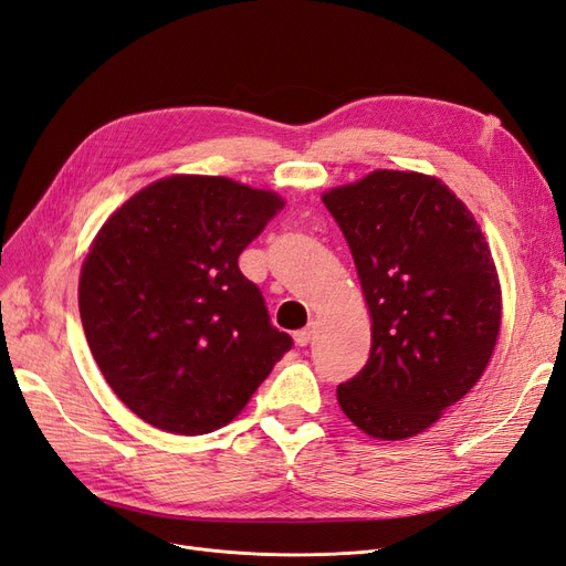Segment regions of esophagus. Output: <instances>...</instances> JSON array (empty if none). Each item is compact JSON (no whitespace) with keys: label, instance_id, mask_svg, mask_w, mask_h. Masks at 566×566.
<instances>
[{"label":"esophagus","instance_id":"esophagus-1","mask_svg":"<svg viewBox=\"0 0 566 566\" xmlns=\"http://www.w3.org/2000/svg\"><path fill=\"white\" fill-rule=\"evenodd\" d=\"M314 327H316V325L311 323L308 327H304V329H300V333H295V342H297V346H306L311 339H314V333H316Z\"/></svg>","mask_w":566,"mask_h":566}]
</instances>
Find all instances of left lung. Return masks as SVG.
Here are the masks:
<instances>
[{
	"label": "left lung",
	"instance_id": "8db88e82",
	"mask_svg": "<svg viewBox=\"0 0 566 566\" xmlns=\"http://www.w3.org/2000/svg\"><path fill=\"white\" fill-rule=\"evenodd\" d=\"M373 318L369 358L337 386L377 440L412 438L482 377L501 327L496 266L471 210L436 178L375 170L323 193Z\"/></svg>",
	"mask_w": 566,
	"mask_h": 566
}]
</instances>
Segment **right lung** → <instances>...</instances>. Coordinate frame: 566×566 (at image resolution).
Returning <instances> with one entry per match:
<instances>
[{
	"label": "right lung",
	"mask_w": 566,
	"mask_h": 566,
	"mask_svg": "<svg viewBox=\"0 0 566 566\" xmlns=\"http://www.w3.org/2000/svg\"><path fill=\"white\" fill-rule=\"evenodd\" d=\"M283 206L229 178L172 175L97 231L80 279L82 325L112 391L143 421L218 431L290 350L239 269Z\"/></svg>",
	"instance_id": "right-lung-1"
}]
</instances>
